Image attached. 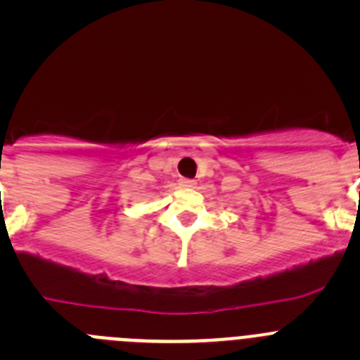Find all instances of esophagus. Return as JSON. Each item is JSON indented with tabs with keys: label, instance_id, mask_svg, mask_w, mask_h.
<instances>
[{
	"label": "esophagus",
	"instance_id": "34e87169",
	"mask_svg": "<svg viewBox=\"0 0 360 360\" xmlns=\"http://www.w3.org/2000/svg\"><path fill=\"white\" fill-rule=\"evenodd\" d=\"M179 186L195 188V186H197V183H195L193 179H186V177H183V179H179Z\"/></svg>",
	"mask_w": 360,
	"mask_h": 360
}]
</instances>
